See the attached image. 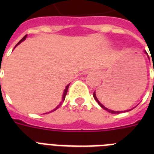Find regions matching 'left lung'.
Instances as JSON below:
<instances>
[{
  "label": "left lung",
  "instance_id": "left-lung-1",
  "mask_svg": "<svg viewBox=\"0 0 154 154\" xmlns=\"http://www.w3.org/2000/svg\"><path fill=\"white\" fill-rule=\"evenodd\" d=\"M153 72H154V67H153ZM153 85H154V82H153ZM94 99H95V100H96V101H97V103H98V104H99V105H100V106H101V108H103L104 109L107 110V111H109V112H111V113H119V112H119V111H112V110L108 109L107 108H105V106H104V105H103L102 104H101V102H100V101H99L98 100H97V98L96 94H95V93H94Z\"/></svg>",
  "mask_w": 154,
  "mask_h": 154
}]
</instances>
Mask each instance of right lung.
<instances>
[{
    "instance_id": "obj_1",
    "label": "right lung",
    "mask_w": 154,
    "mask_h": 154,
    "mask_svg": "<svg viewBox=\"0 0 154 154\" xmlns=\"http://www.w3.org/2000/svg\"><path fill=\"white\" fill-rule=\"evenodd\" d=\"M26 37H27V35H25V37H23V38H22V39H21V40H20V42H18V43H17V45H19V44H20V42H23V41H24V40H25V38H26ZM17 45H16V46H17ZM15 46V47H16ZM69 85H67V86H66V87H65V91H64V94H63V97H62V101H65V96H66V94H67V92H68V89H69ZM60 105H61V103H60V104H59V105H58V106H57V108H56V109H53V111H54V110H56V109H57V108H59V106H60Z\"/></svg>"
}]
</instances>
